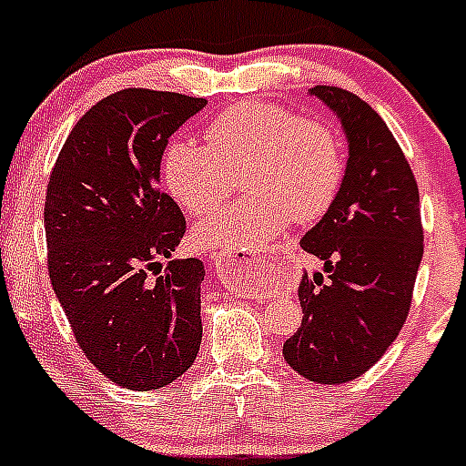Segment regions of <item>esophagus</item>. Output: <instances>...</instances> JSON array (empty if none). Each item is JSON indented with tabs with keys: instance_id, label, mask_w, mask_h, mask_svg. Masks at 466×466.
I'll return each instance as SVG.
<instances>
[{
	"instance_id": "esophagus-1",
	"label": "esophagus",
	"mask_w": 466,
	"mask_h": 466,
	"mask_svg": "<svg viewBox=\"0 0 466 466\" xmlns=\"http://www.w3.org/2000/svg\"><path fill=\"white\" fill-rule=\"evenodd\" d=\"M214 266H217V273L224 275V279H242V275L249 273V268L254 266L252 257L249 254H212Z\"/></svg>"
}]
</instances>
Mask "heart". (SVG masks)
<instances>
[{"label":"heart","mask_w":466,"mask_h":466,"mask_svg":"<svg viewBox=\"0 0 466 466\" xmlns=\"http://www.w3.org/2000/svg\"><path fill=\"white\" fill-rule=\"evenodd\" d=\"M205 142L175 139L163 154L160 175L172 198L193 214L212 212L245 167L249 196L198 226L196 240L203 247L245 252L278 236L291 219L312 224L331 209L343 187L339 135L273 102L228 106L205 126Z\"/></svg>","instance_id":"obj_1"}]
</instances>
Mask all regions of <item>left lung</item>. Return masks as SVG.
I'll return each instance as SVG.
<instances>
[{
    "label": "left lung",
    "mask_w": 466,
    "mask_h": 466,
    "mask_svg": "<svg viewBox=\"0 0 466 466\" xmlns=\"http://www.w3.org/2000/svg\"><path fill=\"white\" fill-rule=\"evenodd\" d=\"M336 111L350 147L336 203L300 240L324 263L303 275V322L282 348L287 364L319 385L366 373L401 331L425 252L413 170L376 109L350 90H310Z\"/></svg>",
    "instance_id": "1"
}]
</instances>
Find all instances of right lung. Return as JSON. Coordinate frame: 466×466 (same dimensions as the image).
<instances>
[{"instance_id": "add662e5", "label": "right lung", "mask_w": 466, "mask_h": 466, "mask_svg": "<svg viewBox=\"0 0 466 466\" xmlns=\"http://www.w3.org/2000/svg\"><path fill=\"white\" fill-rule=\"evenodd\" d=\"M205 105L167 90L106 95L72 127L48 179L53 291L90 364L126 390L170 385L203 340L205 266L172 258L187 219L158 177L167 139Z\"/></svg>"}]
</instances>
